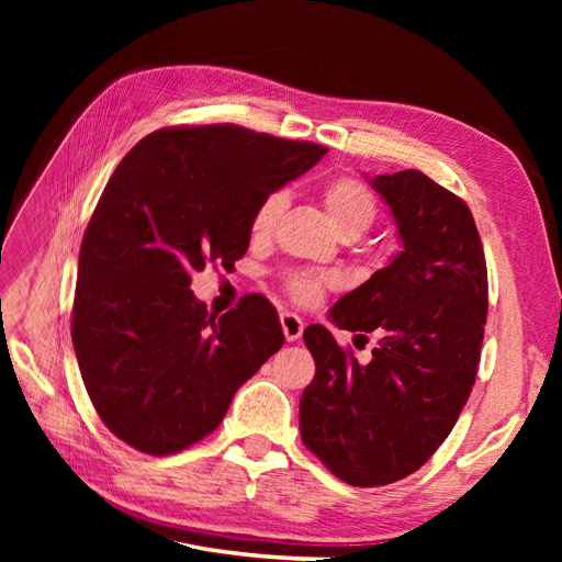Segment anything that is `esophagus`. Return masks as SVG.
<instances>
[{"instance_id":"1","label":"esophagus","mask_w":562,"mask_h":562,"mask_svg":"<svg viewBox=\"0 0 562 562\" xmlns=\"http://www.w3.org/2000/svg\"><path fill=\"white\" fill-rule=\"evenodd\" d=\"M281 328H283V335H285V342H297V339L302 337L304 323H302V318L297 314L283 312L281 314Z\"/></svg>"}]
</instances>
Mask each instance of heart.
Segmentation results:
<instances>
[{"mask_svg": "<svg viewBox=\"0 0 562 562\" xmlns=\"http://www.w3.org/2000/svg\"><path fill=\"white\" fill-rule=\"evenodd\" d=\"M321 203L326 209L333 227L345 236L356 239L368 232L378 217L375 194L368 190V184L353 176H339L321 187ZM285 209V194L271 192L267 194L250 215V236L255 241H262L274 232L277 220ZM285 293L297 304H316L323 293L330 288V279L314 271H291L283 279Z\"/></svg>", "mask_w": 562, "mask_h": 562, "instance_id": "heart-1", "label": "heart"}]
</instances>
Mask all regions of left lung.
Returning <instances> with one entry per match:
<instances>
[{"instance_id": "obj_1", "label": "left lung", "mask_w": 562, "mask_h": 562, "mask_svg": "<svg viewBox=\"0 0 562 562\" xmlns=\"http://www.w3.org/2000/svg\"><path fill=\"white\" fill-rule=\"evenodd\" d=\"M370 184L403 248L339 297L330 321L380 339L359 363L328 328L310 326L316 375L300 398L304 446L356 487L405 479L448 438L475 382L487 318L485 252L467 203L413 168Z\"/></svg>"}]
</instances>
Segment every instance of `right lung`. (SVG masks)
I'll return each mask as SVG.
<instances>
[{
	"instance_id": "obj_1",
	"label": "right lung",
	"mask_w": 562,
	"mask_h": 562,
	"mask_svg": "<svg viewBox=\"0 0 562 562\" xmlns=\"http://www.w3.org/2000/svg\"><path fill=\"white\" fill-rule=\"evenodd\" d=\"M326 151L234 124L176 126L116 166L83 232L72 345L93 407L124 443L190 448L283 347L267 300L217 316L190 283L211 262L244 258L255 206Z\"/></svg>"
}]
</instances>
